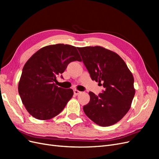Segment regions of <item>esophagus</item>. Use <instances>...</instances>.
<instances>
[{"instance_id":"1","label":"esophagus","mask_w":159,"mask_h":159,"mask_svg":"<svg viewBox=\"0 0 159 159\" xmlns=\"http://www.w3.org/2000/svg\"><path fill=\"white\" fill-rule=\"evenodd\" d=\"M74 95H79L80 93H81V91H78V90H77V89H74Z\"/></svg>"}]
</instances>
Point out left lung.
<instances>
[{
	"mask_svg": "<svg viewBox=\"0 0 159 159\" xmlns=\"http://www.w3.org/2000/svg\"><path fill=\"white\" fill-rule=\"evenodd\" d=\"M77 48L91 80L103 83L105 88L98 95L90 91V101L84 106V111L99 126L113 125L131 108L135 93L133 75L124 60L113 51L98 46Z\"/></svg>",
	"mask_w": 159,
	"mask_h": 159,
	"instance_id": "8db88e82",
	"label": "left lung"
}]
</instances>
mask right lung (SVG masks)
<instances>
[{"label":"right lung","mask_w":159,"mask_h":159,"mask_svg":"<svg viewBox=\"0 0 159 159\" xmlns=\"http://www.w3.org/2000/svg\"><path fill=\"white\" fill-rule=\"evenodd\" d=\"M76 60L81 61L76 48L64 44L43 47L28 59L18 89L22 103L33 117L48 120L64 109L74 91L58 88L54 81L71 61Z\"/></svg>","instance_id":"add662e5"}]
</instances>
